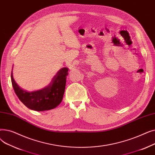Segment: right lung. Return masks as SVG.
I'll return each instance as SVG.
<instances>
[{
  "mask_svg": "<svg viewBox=\"0 0 155 155\" xmlns=\"http://www.w3.org/2000/svg\"><path fill=\"white\" fill-rule=\"evenodd\" d=\"M68 69L63 68L57 72L50 85L41 90L27 92L22 90L14 81L11 73V82L19 99L30 109L36 111L51 110L61 103L66 85Z\"/></svg>",
  "mask_w": 155,
  "mask_h": 155,
  "instance_id": "right-lung-1",
  "label": "right lung"
}]
</instances>
